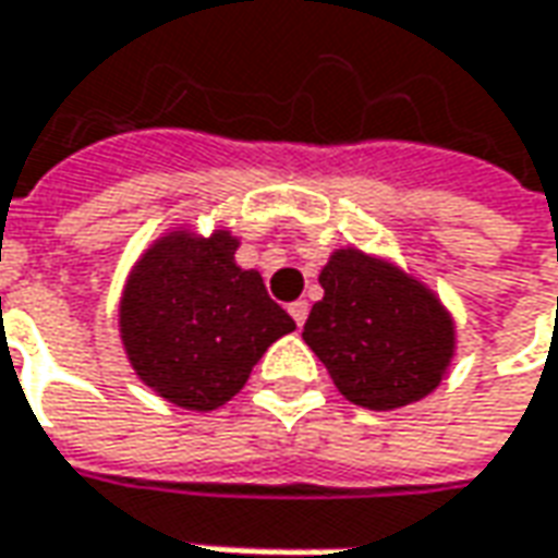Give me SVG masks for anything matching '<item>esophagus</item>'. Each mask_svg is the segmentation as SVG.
Wrapping results in <instances>:
<instances>
[{"label": "esophagus", "mask_w": 558, "mask_h": 558, "mask_svg": "<svg viewBox=\"0 0 558 558\" xmlns=\"http://www.w3.org/2000/svg\"><path fill=\"white\" fill-rule=\"evenodd\" d=\"M288 313H291V319L298 325L306 323V313H310V304L306 301H294V304H288Z\"/></svg>", "instance_id": "obj_1"}]
</instances>
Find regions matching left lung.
Instances as JSON below:
<instances>
[{
	"label": "left lung",
	"mask_w": 558,
	"mask_h": 558,
	"mask_svg": "<svg viewBox=\"0 0 558 558\" xmlns=\"http://www.w3.org/2000/svg\"><path fill=\"white\" fill-rule=\"evenodd\" d=\"M304 340L353 405L390 411L424 399L454 356V325L433 291L356 248L319 272Z\"/></svg>",
	"instance_id": "1"
}]
</instances>
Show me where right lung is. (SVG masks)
<instances>
[{
  "label": "right lung",
  "mask_w": 558,
  "mask_h": 558,
  "mask_svg": "<svg viewBox=\"0 0 558 558\" xmlns=\"http://www.w3.org/2000/svg\"><path fill=\"white\" fill-rule=\"evenodd\" d=\"M233 235L171 233L131 270L119 306L122 343L137 377L190 411L230 402L272 340L294 319L260 272L235 267Z\"/></svg>",
  "instance_id": "add662e5"
}]
</instances>
